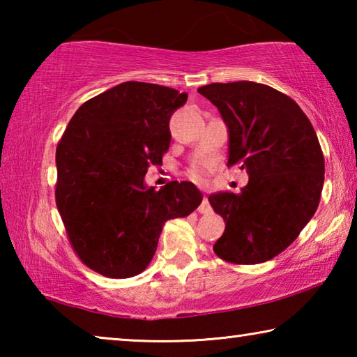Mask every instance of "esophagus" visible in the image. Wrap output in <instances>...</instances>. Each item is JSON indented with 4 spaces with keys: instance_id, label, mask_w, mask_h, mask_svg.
<instances>
[{
    "instance_id": "34e87169",
    "label": "esophagus",
    "mask_w": 357,
    "mask_h": 357,
    "mask_svg": "<svg viewBox=\"0 0 357 357\" xmlns=\"http://www.w3.org/2000/svg\"><path fill=\"white\" fill-rule=\"evenodd\" d=\"M198 211H200L202 214H209L211 211H213V208H211V203H209V195L203 197V202L200 204V208H198Z\"/></svg>"
}]
</instances>
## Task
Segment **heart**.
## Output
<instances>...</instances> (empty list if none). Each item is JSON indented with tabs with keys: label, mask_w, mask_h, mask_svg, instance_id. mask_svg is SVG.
<instances>
[{
	"label": "heart",
	"mask_w": 357,
	"mask_h": 357,
	"mask_svg": "<svg viewBox=\"0 0 357 357\" xmlns=\"http://www.w3.org/2000/svg\"><path fill=\"white\" fill-rule=\"evenodd\" d=\"M208 174H209L208 164H197L189 170V176L193 181H197V183H204V181L208 179Z\"/></svg>",
	"instance_id": "heart-1"
}]
</instances>
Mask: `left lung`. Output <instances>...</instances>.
<instances>
[{
	"mask_svg": "<svg viewBox=\"0 0 357 357\" xmlns=\"http://www.w3.org/2000/svg\"><path fill=\"white\" fill-rule=\"evenodd\" d=\"M228 128V165L249 183L239 193L219 192L209 203L225 220L215 255L234 264L274 258L299 236L318 208L324 157L312 123L296 102L255 82L198 88Z\"/></svg>",
	"mask_w": 357,
	"mask_h": 357,
	"instance_id": "left-lung-1",
	"label": "left lung"
}]
</instances>
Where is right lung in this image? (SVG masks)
I'll use <instances>...</instances> for the list:
<instances>
[{
    "label": "right lung",
    "instance_id": "add662e5",
    "mask_svg": "<svg viewBox=\"0 0 357 357\" xmlns=\"http://www.w3.org/2000/svg\"><path fill=\"white\" fill-rule=\"evenodd\" d=\"M185 93L124 82L89 99L69 121L56 148V206L72 249L110 279L143 273L164 223L193 213L203 200L189 181L160 190L144 184L149 165L170 148V118Z\"/></svg>",
    "mask_w": 357,
    "mask_h": 357
}]
</instances>
